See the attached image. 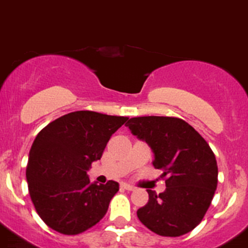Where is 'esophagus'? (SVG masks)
Wrapping results in <instances>:
<instances>
[{
  "instance_id": "34e87169",
  "label": "esophagus",
  "mask_w": 248,
  "mask_h": 248,
  "mask_svg": "<svg viewBox=\"0 0 248 248\" xmlns=\"http://www.w3.org/2000/svg\"><path fill=\"white\" fill-rule=\"evenodd\" d=\"M121 186L124 189H126V190H128V191H133L136 189L135 186H133V185H129V184H127V183H122Z\"/></svg>"
}]
</instances>
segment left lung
I'll return each instance as SVG.
<instances>
[{
	"instance_id": "1",
	"label": "left lung",
	"mask_w": 248,
	"mask_h": 248,
	"mask_svg": "<svg viewBox=\"0 0 248 248\" xmlns=\"http://www.w3.org/2000/svg\"><path fill=\"white\" fill-rule=\"evenodd\" d=\"M126 126L151 147L153 166L166 178L163 193L147 190L148 202L137 211L140 221L160 236L190 232L206 214L217 186V164L210 146L177 117H133Z\"/></svg>"
}]
</instances>
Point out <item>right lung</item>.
<instances>
[{"instance_id":"1","label":"right lung","mask_w":248,"mask_h":248,"mask_svg":"<svg viewBox=\"0 0 248 248\" xmlns=\"http://www.w3.org/2000/svg\"><path fill=\"white\" fill-rule=\"evenodd\" d=\"M127 120L75 111L50 122L38 133L30 151L26 177L35 210L50 229L78 235L108 213L119 183H90L88 170Z\"/></svg>"}]
</instances>
